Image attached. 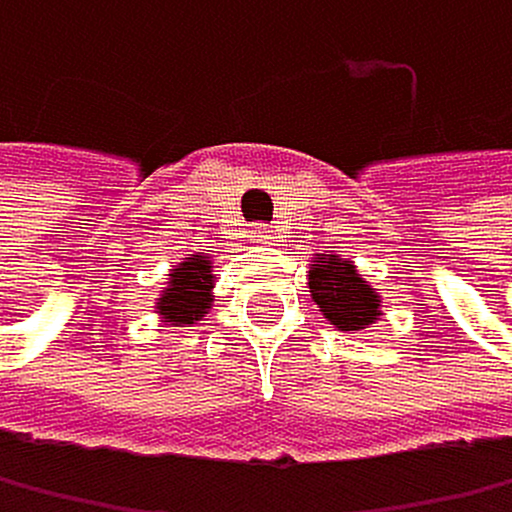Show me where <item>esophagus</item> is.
Returning a JSON list of instances; mask_svg holds the SVG:
<instances>
[{"label":"esophagus","instance_id":"1","mask_svg":"<svg viewBox=\"0 0 512 512\" xmlns=\"http://www.w3.org/2000/svg\"><path fill=\"white\" fill-rule=\"evenodd\" d=\"M248 238H251V241H258V244H264V241H271V231H268L264 224H251V227H248Z\"/></svg>","mask_w":512,"mask_h":512}]
</instances>
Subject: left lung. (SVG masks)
Returning <instances> with one entry per match:
<instances>
[{"mask_svg":"<svg viewBox=\"0 0 512 512\" xmlns=\"http://www.w3.org/2000/svg\"><path fill=\"white\" fill-rule=\"evenodd\" d=\"M308 288L315 305L325 311V318L342 332H359L362 325H372L379 315V295L355 274V268L335 254H328L311 268Z\"/></svg>","mask_w":512,"mask_h":512,"instance_id":"obj_1","label":"left lung"}]
</instances>
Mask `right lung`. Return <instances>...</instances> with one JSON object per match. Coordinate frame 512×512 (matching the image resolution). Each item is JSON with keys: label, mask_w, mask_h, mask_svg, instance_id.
Wrapping results in <instances>:
<instances>
[{"label": "right lung", "mask_w": 512, "mask_h": 512, "mask_svg": "<svg viewBox=\"0 0 512 512\" xmlns=\"http://www.w3.org/2000/svg\"><path fill=\"white\" fill-rule=\"evenodd\" d=\"M211 285H214V274H211V261H204L201 254L187 258L180 268H174L170 274V288L164 291V298L157 301L160 315H167L170 322L177 325H194L201 322L207 315V301H211Z\"/></svg>", "instance_id": "1"}]
</instances>
